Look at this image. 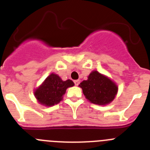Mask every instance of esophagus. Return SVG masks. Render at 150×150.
I'll return each instance as SVG.
<instances>
[{
    "instance_id": "1",
    "label": "esophagus",
    "mask_w": 150,
    "mask_h": 150,
    "mask_svg": "<svg viewBox=\"0 0 150 150\" xmlns=\"http://www.w3.org/2000/svg\"><path fill=\"white\" fill-rule=\"evenodd\" d=\"M74 84H75V86H77L79 84V80H74Z\"/></svg>"
}]
</instances>
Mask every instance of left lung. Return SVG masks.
Returning a JSON list of instances; mask_svg holds the SVG:
<instances>
[{
    "mask_svg": "<svg viewBox=\"0 0 150 150\" xmlns=\"http://www.w3.org/2000/svg\"><path fill=\"white\" fill-rule=\"evenodd\" d=\"M79 86L89 102L99 105L112 103L118 91L116 83L97 71H91L87 80L82 81Z\"/></svg>",
    "mask_w": 150,
    "mask_h": 150,
    "instance_id": "1",
    "label": "left lung"
}]
</instances>
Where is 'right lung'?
<instances>
[{
  "label": "right lung",
  "instance_id": "add662e5",
  "mask_svg": "<svg viewBox=\"0 0 150 150\" xmlns=\"http://www.w3.org/2000/svg\"><path fill=\"white\" fill-rule=\"evenodd\" d=\"M74 86V82L71 79L63 81L59 75L52 73L34 90V96L41 105L53 106L62 100L67 88Z\"/></svg>",
  "mask_w": 150,
  "mask_h": 150
}]
</instances>
